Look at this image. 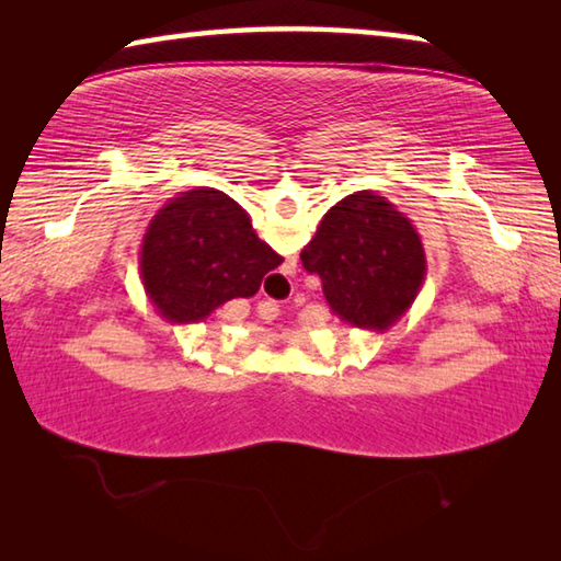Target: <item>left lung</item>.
Wrapping results in <instances>:
<instances>
[{
  "label": "left lung",
  "mask_w": 561,
  "mask_h": 561,
  "mask_svg": "<svg viewBox=\"0 0 561 561\" xmlns=\"http://www.w3.org/2000/svg\"><path fill=\"white\" fill-rule=\"evenodd\" d=\"M301 264L321 279L341 321L376 334L405 317L428 272L413 222L371 190L331 207L301 250Z\"/></svg>",
  "instance_id": "left-lung-1"
}]
</instances>
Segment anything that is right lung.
<instances>
[{"label": "right lung", "instance_id": "right-lung-1", "mask_svg": "<svg viewBox=\"0 0 561 561\" xmlns=\"http://www.w3.org/2000/svg\"><path fill=\"white\" fill-rule=\"evenodd\" d=\"M282 257L254 232L250 215L215 187L180 193L144 234L138 270L156 311L170 324H201L230 299L254 297Z\"/></svg>", "mask_w": 561, "mask_h": 561}]
</instances>
